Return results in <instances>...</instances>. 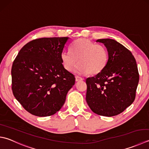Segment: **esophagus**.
I'll return each mask as SVG.
<instances>
[{
	"label": "esophagus",
	"mask_w": 149,
	"mask_h": 149,
	"mask_svg": "<svg viewBox=\"0 0 149 149\" xmlns=\"http://www.w3.org/2000/svg\"><path fill=\"white\" fill-rule=\"evenodd\" d=\"M81 80H83V79L82 77H79V76L75 77V81H81Z\"/></svg>",
	"instance_id": "obj_1"
}]
</instances>
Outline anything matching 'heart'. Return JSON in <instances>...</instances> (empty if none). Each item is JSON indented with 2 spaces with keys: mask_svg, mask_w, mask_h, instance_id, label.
<instances>
[{
  "mask_svg": "<svg viewBox=\"0 0 149 149\" xmlns=\"http://www.w3.org/2000/svg\"><path fill=\"white\" fill-rule=\"evenodd\" d=\"M65 68L69 72L75 68L79 74L89 73L91 75L100 74L109 62L107 48L89 39H79L72 44L71 51H63L61 55Z\"/></svg>",
  "mask_w": 149,
  "mask_h": 149,
  "instance_id": "obj_1",
  "label": "heart"
}]
</instances>
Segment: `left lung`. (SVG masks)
<instances>
[{
	"label": "left lung",
	"mask_w": 149,
	"mask_h": 149,
	"mask_svg": "<svg viewBox=\"0 0 149 149\" xmlns=\"http://www.w3.org/2000/svg\"><path fill=\"white\" fill-rule=\"evenodd\" d=\"M96 42L106 46L109 59L103 71L86 79V100L94 113L111 117L123 112L134 101L139 78L138 66L132 53L116 40Z\"/></svg>",
	"instance_id": "1"
}]
</instances>
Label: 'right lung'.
<instances>
[{
  "label": "right lung",
  "instance_id": "right-lung-1",
  "mask_svg": "<svg viewBox=\"0 0 149 149\" xmlns=\"http://www.w3.org/2000/svg\"><path fill=\"white\" fill-rule=\"evenodd\" d=\"M69 37L40 38L25 45L11 68L13 94L24 109L46 117L62 108L75 77L64 68L61 55Z\"/></svg>",
  "mask_w": 149,
  "mask_h": 149
}]
</instances>
